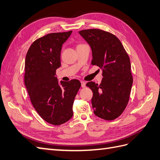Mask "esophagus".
I'll use <instances>...</instances> for the list:
<instances>
[{
    "label": "esophagus",
    "instance_id": "1",
    "mask_svg": "<svg viewBox=\"0 0 160 160\" xmlns=\"http://www.w3.org/2000/svg\"><path fill=\"white\" fill-rule=\"evenodd\" d=\"M81 87L82 88H85V82H84V81H81Z\"/></svg>",
    "mask_w": 160,
    "mask_h": 160
}]
</instances>
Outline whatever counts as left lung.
I'll use <instances>...</instances> for the list:
<instances>
[{"instance_id": "obj_1", "label": "left lung", "mask_w": 160, "mask_h": 160, "mask_svg": "<svg viewBox=\"0 0 160 160\" xmlns=\"http://www.w3.org/2000/svg\"><path fill=\"white\" fill-rule=\"evenodd\" d=\"M80 35L90 46L92 64L102 70L100 85L89 81L93 112L105 120H113L122 115L130 98L133 78L130 60L119 38L100 29L83 30Z\"/></svg>"}]
</instances>
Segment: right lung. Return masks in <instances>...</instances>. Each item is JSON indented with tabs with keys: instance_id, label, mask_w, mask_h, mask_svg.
<instances>
[{
	"instance_id": "add662e5",
	"label": "right lung",
	"mask_w": 160,
	"mask_h": 160,
	"mask_svg": "<svg viewBox=\"0 0 160 160\" xmlns=\"http://www.w3.org/2000/svg\"><path fill=\"white\" fill-rule=\"evenodd\" d=\"M72 30L50 33L30 45L25 59L24 83L30 101L45 122L58 126L71 119L72 105L81 87L79 80L58 82L62 47Z\"/></svg>"
}]
</instances>
